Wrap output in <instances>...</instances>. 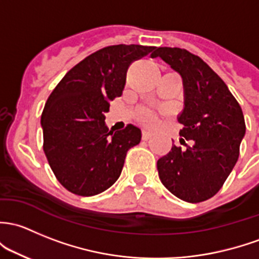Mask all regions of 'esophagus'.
Returning a JSON list of instances; mask_svg holds the SVG:
<instances>
[{
  "mask_svg": "<svg viewBox=\"0 0 259 259\" xmlns=\"http://www.w3.org/2000/svg\"><path fill=\"white\" fill-rule=\"evenodd\" d=\"M152 138V133L148 132V130H144L143 132V140H149Z\"/></svg>",
  "mask_w": 259,
  "mask_h": 259,
  "instance_id": "esophagus-1",
  "label": "esophagus"
}]
</instances>
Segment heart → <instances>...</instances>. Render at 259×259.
<instances>
[{"instance_id":"heart-1","label":"heart","mask_w":259,"mask_h":259,"mask_svg":"<svg viewBox=\"0 0 259 259\" xmlns=\"http://www.w3.org/2000/svg\"><path fill=\"white\" fill-rule=\"evenodd\" d=\"M145 119H146V120H148V121H154V120H155V116L152 115V114H146Z\"/></svg>"}]
</instances>
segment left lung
<instances>
[{
  "label": "left lung",
  "instance_id": "1",
  "mask_svg": "<svg viewBox=\"0 0 259 259\" xmlns=\"http://www.w3.org/2000/svg\"><path fill=\"white\" fill-rule=\"evenodd\" d=\"M152 57H160L181 77L180 135L191 144L186 149L172 144L157 160L159 178L180 200L202 202L219 192L237 162L246 134L243 113L225 81L200 57L170 47H159Z\"/></svg>",
  "mask_w": 259,
  "mask_h": 259
}]
</instances>
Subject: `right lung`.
I'll list each match as a JSON object with an SVG mask.
<instances>
[{
  "mask_svg": "<svg viewBox=\"0 0 259 259\" xmlns=\"http://www.w3.org/2000/svg\"><path fill=\"white\" fill-rule=\"evenodd\" d=\"M155 48H103L74 65L52 92L40 118L43 150L68 191L94 196L119 179L127 150L140 143L141 130L129 124L113 133L105 114L109 102L122 94L130 63Z\"/></svg>",
  "mask_w": 259,
  "mask_h": 259,
  "instance_id": "right-lung-1",
  "label": "right lung"
}]
</instances>
